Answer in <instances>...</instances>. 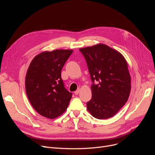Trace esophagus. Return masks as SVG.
<instances>
[{
    "instance_id": "esophagus-1",
    "label": "esophagus",
    "mask_w": 155,
    "mask_h": 155,
    "mask_svg": "<svg viewBox=\"0 0 155 155\" xmlns=\"http://www.w3.org/2000/svg\"><path fill=\"white\" fill-rule=\"evenodd\" d=\"M79 92H80V90H79V89H78L77 91H76L74 92V94H76V95H78Z\"/></svg>"
}]
</instances>
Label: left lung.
<instances>
[{
	"label": "left lung",
	"mask_w": 155,
	"mask_h": 155,
	"mask_svg": "<svg viewBox=\"0 0 155 155\" xmlns=\"http://www.w3.org/2000/svg\"><path fill=\"white\" fill-rule=\"evenodd\" d=\"M92 81V98L87 110L94 118H111L127 101L130 76L124 56L104 44L79 49Z\"/></svg>",
	"instance_id": "left-lung-1"
}]
</instances>
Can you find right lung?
I'll return each instance as SVG.
<instances>
[{
    "mask_svg": "<svg viewBox=\"0 0 155 155\" xmlns=\"http://www.w3.org/2000/svg\"><path fill=\"white\" fill-rule=\"evenodd\" d=\"M73 52L70 50L44 51L33 59L27 70L25 87L34 109L54 119L67 110L72 94L65 88L61 70Z\"/></svg>",
    "mask_w": 155,
    "mask_h": 155,
    "instance_id": "1",
    "label": "right lung"
}]
</instances>
